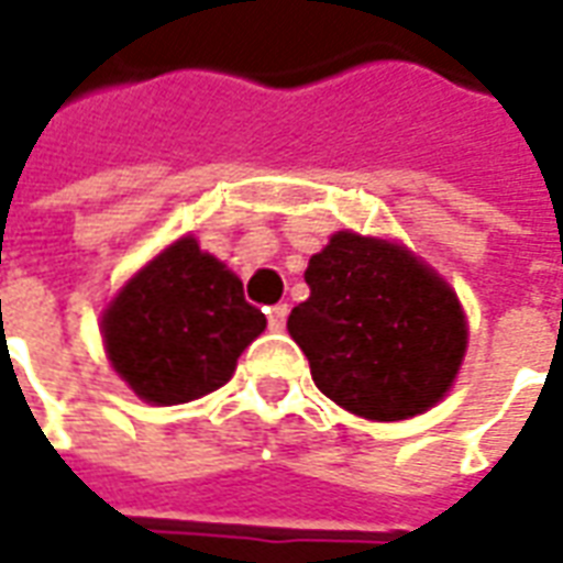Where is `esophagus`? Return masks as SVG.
Here are the masks:
<instances>
[{"label": "esophagus", "instance_id": "34e87169", "mask_svg": "<svg viewBox=\"0 0 563 563\" xmlns=\"http://www.w3.org/2000/svg\"><path fill=\"white\" fill-rule=\"evenodd\" d=\"M286 317H289V305H274L268 310V325L274 331H283V325H286Z\"/></svg>", "mask_w": 563, "mask_h": 563}]
</instances>
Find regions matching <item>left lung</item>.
Listing matches in <instances>:
<instances>
[{
	"label": "left lung",
	"mask_w": 563,
	"mask_h": 563,
	"mask_svg": "<svg viewBox=\"0 0 563 563\" xmlns=\"http://www.w3.org/2000/svg\"><path fill=\"white\" fill-rule=\"evenodd\" d=\"M305 280L310 298L286 329L325 398L374 422H398L446 395L467 350V319L422 258L391 241L338 232L310 256Z\"/></svg>",
	"instance_id": "left-lung-1"
}]
</instances>
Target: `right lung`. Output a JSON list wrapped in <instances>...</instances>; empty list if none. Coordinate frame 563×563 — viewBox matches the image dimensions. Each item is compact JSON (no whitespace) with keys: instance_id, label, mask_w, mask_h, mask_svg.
I'll use <instances>...</instances> for the list:
<instances>
[{"instance_id":"right-lung-1","label":"right lung","mask_w":563,"mask_h":563,"mask_svg":"<svg viewBox=\"0 0 563 563\" xmlns=\"http://www.w3.org/2000/svg\"><path fill=\"white\" fill-rule=\"evenodd\" d=\"M265 313L244 283L186 234L147 262L102 313L104 353L147 404L196 401L225 386Z\"/></svg>"}]
</instances>
